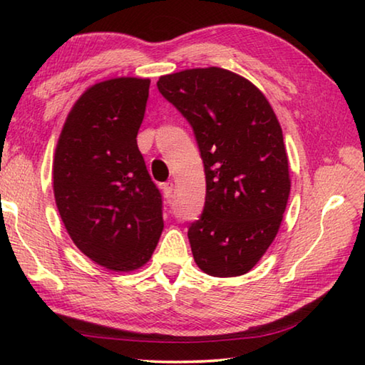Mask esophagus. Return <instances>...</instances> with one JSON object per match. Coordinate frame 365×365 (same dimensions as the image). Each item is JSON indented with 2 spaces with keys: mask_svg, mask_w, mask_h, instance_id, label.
Masks as SVG:
<instances>
[{
  "mask_svg": "<svg viewBox=\"0 0 365 365\" xmlns=\"http://www.w3.org/2000/svg\"><path fill=\"white\" fill-rule=\"evenodd\" d=\"M172 191H174V182H165V183H163V193H164L165 197H168V200H170Z\"/></svg>",
  "mask_w": 365,
  "mask_h": 365,
  "instance_id": "1",
  "label": "esophagus"
}]
</instances>
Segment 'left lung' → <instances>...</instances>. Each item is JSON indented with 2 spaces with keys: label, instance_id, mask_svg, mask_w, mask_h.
Masks as SVG:
<instances>
[{
  "label": "left lung",
  "instance_id": "8db88e82",
  "mask_svg": "<svg viewBox=\"0 0 365 365\" xmlns=\"http://www.w3.org/2000/svg\"><path fill=\"white\" fill-rule=\"evenodd\" d=\"M158 90L193 128L206 201L188 225L195 262L212 277L250 272L274 242L289 195L280 123L248 80L220 67L159 78Z\"/></svg>",
  "mask_w": 365,
  "mask_h": 365
}]
</instances>
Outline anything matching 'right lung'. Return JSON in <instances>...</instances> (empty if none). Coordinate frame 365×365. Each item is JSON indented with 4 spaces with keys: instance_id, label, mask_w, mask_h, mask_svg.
Here are the masks:
<instances>
[{
    "instance_id": "right-lung-1",
    "label": "right lung",
    "mask_w": 365,
    "mask_h": 365,
    "mask_svg": "<svg viewBox=\"0 0 365 365\" xmlns=\"http://www.w3.org/2000/svg\"><path fill=\"white\" fill-rule=\"evenodd\" d=\"M148 95V78L93 85L73 104L54 154V197L67 233L113 270L150 261L164 228L163 195L137 145Z\"/></svg>"
}]
</instances>
